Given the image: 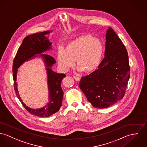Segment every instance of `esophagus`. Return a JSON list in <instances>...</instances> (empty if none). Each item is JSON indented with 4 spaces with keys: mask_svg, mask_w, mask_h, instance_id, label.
<instances>
[{
    "mask_svg": "<svg viewBox=\"0 0 147 147\" xmlns=\"http://www.w3.org/2000/svg\"><path fill=\"white\" fill-rule=\"evenodd\" d=\"M73 78L75 79L76 80H77V81H79L80 80V78L79 77H77V76H74L73 77Z\"/></svg>",
    "mask_w": 147,
    "mask_h": 147,
    "instance_id": "esophagus-1",
    "label": "esophagus"
}]
</instances>
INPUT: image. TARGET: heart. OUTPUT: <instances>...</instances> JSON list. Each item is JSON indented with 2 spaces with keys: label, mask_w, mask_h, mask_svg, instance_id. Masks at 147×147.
Returning <instances> with one entry per match:
<instances>
[{
  "label": "heart",
  "mask_w": 147,
  "mask_h": 147,
  "mask_svg": "<svg viewBox=\"0 0 147 147\" xmlns=\"http://www.w3.org/2000/svg\"><path fill=\"white\" fill-rule=\"evenodd\" d=\"M103 53V46L100 39L92 35H83L70 41L64 49L58 50L57 59L59 65L67 70L76 61L80 71L88 73L98 67Z\"/></svg>",
  "instance_id": "obj_1"
}]
</instances>
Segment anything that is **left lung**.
<instances>
[{
    "mask_svg": "<svg viewBox=\"0 0 147 147\" xmlns=\"http://www.w3.org/2000/svg\"><path fill=\"white\" fill-rule=\"evenodd\" d=\"M105 57L98 69L82 77L79 87L94 107H110L122 99L130 78L127 50L110 27L106 34Z\"/></svg>",
    "mask_w": 147,
    "mask_h": 147,
    "instance_id": "8db88e82",
    "label": "left lung"
}]
</instances>
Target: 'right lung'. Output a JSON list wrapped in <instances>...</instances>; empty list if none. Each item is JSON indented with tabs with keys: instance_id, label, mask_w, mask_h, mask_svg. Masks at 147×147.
I'll return each instance as SVG.
<instances>
[{
	"instance_id": "obj_1",
	"label": "right lung",
	"mask_w": 147,
	"mask_h": 147,
	"mask_svg": "<svg viewBox=\"0 0 147 147\" xmlns=\"http://www.w3.org/2000/svg\"><path fill=\"white\" fill-rule=\"evenodd\" d=\"M50 32V31L38 32L26 37L17 51L13 63L14 87L18 98L27 111L37 116L42 117H49L56 113L59 110L62 105L64 92L61 87V83L62 80L66 75L57 73L52 70V65L56 63L54 58L47 54H42L40 55V56L44 59L46 67L50 97L49 102L43 108L34 110L27 107L23 103L19 96L16 80L17 79V69L24 61L30 59L36 54H41L51 48V43L44 36L45 34H49Z\"/></svg>"
}]
</instances>
